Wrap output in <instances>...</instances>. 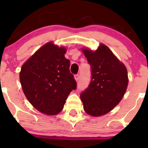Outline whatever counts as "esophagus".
<instances>
[{"label": "esophagus", "instance_id": "esophagus-1", "mask_svg": "<svg viewBox=\"0 0 148 148\" xmlns=\"http://www.w3.org/2000/svg\"><path fill=\"white\" fill-rule=\"evenodd\" d=\"M74 79H75L76 81L78 82L79 79V74H75V75H74Z\"/></svg>", "mask_w": 148, "mask_h": 148}]
</instances>
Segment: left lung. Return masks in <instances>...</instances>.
<instances>
[{
  "label": "left lung",
  "mask_w": 148,
  "mask_h": 148,
  "mask_svg": "<svg viewBox=\"0 0 148 148\" xmlns=\"http://www.w3.org/2000/svg\"><path fill=\"white\" fill-rule=\"evenodd\" d=\"M91 66L88 87L80 95L84 110L95 117L111 111L123 97L128 84L127 71L107 46L100 44L95 51L83 49Z\"/></svg>",
  "instance_id": "obj_1"
}]
</instances>
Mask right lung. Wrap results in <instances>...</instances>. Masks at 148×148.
Listing matches in <instances>:
<instances>
[{
    "mask_svg": "<svg viewBox=\"0 0 148 148\" xmlns=\"http://www.w3.org/2000/svg\"><path fill=\"white\" fill-rule=\"evenodd\" d=\"M65 48L49 42L23 64L20 81L29 102L41 112L54 115L64 108L77 82L70 73Z\"/></svg>",
    "mask_w": 148,
    "mask_h": 148,
    "instance_id": "1",
    "label": "right lung"
}]
</instances>
